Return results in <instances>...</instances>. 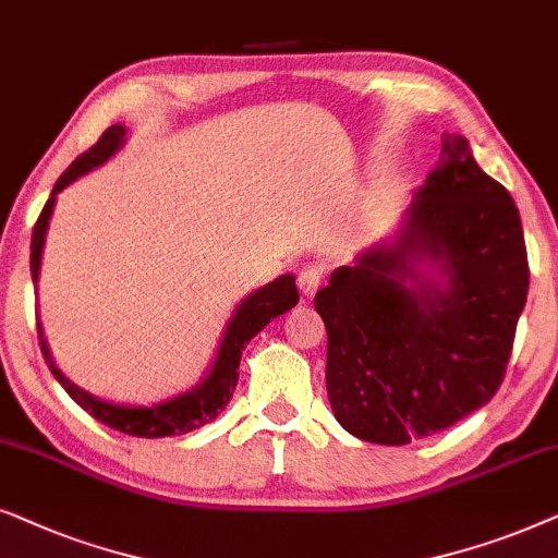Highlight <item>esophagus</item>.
<instances>
[{"instance_id": "esophagus-1", "label": "esophagus", "mask_w": 558, "mask_h": 558, "mask_svg": "<svg viewBox=\"0 0 558 558\" xmlns=\"http://www.w3.org/2000/svg\"><path fill=\"white\" fill-rule=\"evenodd\" d=\"M324 265H306L299 275V286L306 295H314L318 291V286L324 283Z\"/></svg>"}]
</instances>
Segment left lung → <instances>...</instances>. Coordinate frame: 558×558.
I'll use <instances>...</instances> for the list:
<instances>
[{
	"instance_id": "1",
	"label": "left lung",
	"mask_w": 558,
	"mask_h": 558,
	"mask_svg": "<svg viewBox=\"0 0 558 558\" xmlns=\"http://www.w3.org/2000/svg\"><path fill=\"white\" fill-rule=\"evenodd\" d=\"M418 256L440 265L447 289L417 280ZM529 278L515 202L447 132L400 240L333 270L314 299L337 421L362 441L403 447L485 405L502 385Z\"/></svg>"
}]
</instances>
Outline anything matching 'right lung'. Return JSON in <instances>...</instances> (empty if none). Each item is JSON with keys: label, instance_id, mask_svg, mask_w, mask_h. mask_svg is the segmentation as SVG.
Listing matches in <instances>:
<instances>
[{"label": "right lung", "instance_id": "add662e5", "mask_svg": "<svg viewBox=\"0 0 558 558\" xmlns=\"http://www.w3.org/2000/svg\"><path fill=\"white\" fill-rule=\"evenodd\" d=\"M122 143H124V128L122 124H111V128L96 140V145L88 147L84 155H78V158L65 168V173L56 181L53 193H50L46 206H43L40 217L35 221L33 242H29V270H33V283H37V272H40V255H43V244H46L48 219L50 214H53L56 193H61L65 185L76 181L78 175H84L92 168L101 166L104 160H109L111 155L122 147ZM295 303H299V288H295L293 275H283V278L272 280L270 286L259 288V291L252 293L247 301H242V306L236 308L234 318L229 322L209 377H206V380L198 385V388H193L191 392H183V396L153 408L114 405V403H107V400L88 396L86 390L76 388V385H73L69 377L56 367L53 356L48 352V341L43 337L40 322H37V341H40L43 356H46L48 367L53 369L56 380L63 385V390L69 392V396L76 400L86 413H92L96 421L104 423V426L122 430V434L128 436H140V439H162V436L189 434L193 428H202L225 411L229 398H232V392L236 388V380H240L236 367H240L242 349L247 347V341L255 337L263 326L270 324V318L286 314V311L293 308Z\"/></svg>", "mask_w": 558, "mask_h": 558}]
</instances>
